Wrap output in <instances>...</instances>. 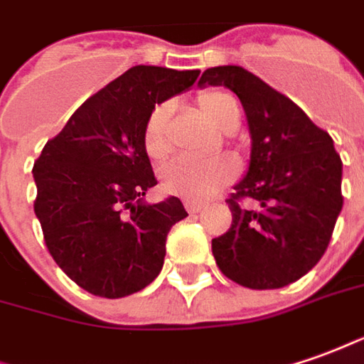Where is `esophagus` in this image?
<instances>
[{
	"label": "esophagus",
	"instance_id": "obj_1",
	"mask_svg": "<svg viewBox=\"0 0 364 364\" xmlns=\"http://www.w3.org/2000/svg\"><path fill=\"white\" fill-rule=\"evenodd\" d=\"M185 209H187L189 213H199L203 209V205L197 201H185Z\"/></svg>",
	"mask_w": 364,
	"mask_h": 364
}]
</instances>
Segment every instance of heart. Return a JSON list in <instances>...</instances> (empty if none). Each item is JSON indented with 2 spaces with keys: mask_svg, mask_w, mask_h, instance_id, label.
Wrapping results in <instances>:
<instances>
[{
  "mask_svg": "<svg viewBox=\"0 0 364 364\" xmlns=\"http://www.w3.org/2000/svg\"><path fill=\"white\" fill-rule=\"evenodd\" d=\"M197 105L215 127L223 131H233L239 125L241 111L231 93L227 91H203L197 97ZM169 105H155L143 125V149L151 159H161L169 151L167 125H169ZM237 175V165L229 157L213 159H191L175 157L165 163L161 169L163 189L171 195L183 197L187 201H205Z\"/></svg>",
  "mask_w": 364,
  "mask_h": 364,
  "instance_id": "obj_1",
  "label": "heart"
}]
</instances>
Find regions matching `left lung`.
<instances>
[{
    "mask_svg": "<svg viewBox=\"0 0 364 364\" xmlns=\"http://www.w3.org/2000/svg\"><path fill=\"white\" fill-rule=\"evenodd\" d=\"M199 83L233 91L253 141L247 177L227 199L231 227L211 241L217 267L249 289L291 285L325 255L343 209V161L333 139L239 65L207 69Z\"/></svg>",
    "mask_w": 364,
    "mask_h": 364,
    "instance_id": "left-lung-1",
    "label": "left lung"
}]
</instances>
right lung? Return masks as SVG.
<instances>
[{
  "label": "right lung",
  "instance_id": "1",
  "mask_svg": "<svg viewBox=\"0 0 364 364\" xmlns=\"http://www.w3.org/2000/svg\"><path fill=\"white\" fill-rule=\"evenodd\" d=\"M197 77L199 69H127L91 95L37 157L33 211L47 251L91 295H133L161 273L167 233L187 211L177 197L143 203L157 185L143 125L157 103Z\"/></svg>",
  "mask_w": 364,
  "mask_h": 364
}]
</instances>
